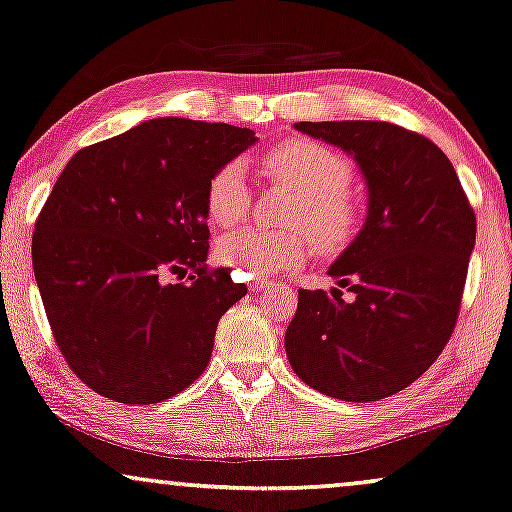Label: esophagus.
Here are the masks:
<instances>
[{
  "mask_svg": "<svg viewBox=\"0 0 512 512\" xmlns=\"http://www.w3.org/2000/svg\"><path fill=\"white\" fill-rule=\"evenodd\" d=\"M271 286V281L269 278H264V276H260V278H250V290L252 293H260V290H264V288H269Z\"/></svg>",
  "mask_w": 512,
  "mask_h": 512,
  "instance_id": "esophagus-1",
  "label": "esophagus"
}]
</instances>
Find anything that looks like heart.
Returning <instances> with one entry per match:
<instances>
[{
    "mask_svg": "<svg viewBox=\"0 0 512 512\" xmlns=\"http://www.w3.org/2000/svg\"><path fill=\"white\" fill-rule=\"evenodd\" d=\"M264 170L297 193L288 212L295 229L267 231L245 226L217 243L219 260L248 278L281 274L300 264L309 243L321 250H338L354 236L359 208L354 203L352 165L345 155L309 139H293L264 158ZM205 208L215 224L236 226L250 210V186L238 160L224 163L212 174L205 189ZM313 238L309 239L308 236Z\"/></svg>",
    "mask_w": 512,
    "mask_h": 512,
    "instance_id": "b5f03b06",
    "label": "heart"
}]
</instances>
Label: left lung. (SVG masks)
Here are the masks:
<instances>
[{"label": "left lung", "mask_w": 512, "mask_h": 512, "mask_svg": "<svg viewBox=\"0 0 512 512\" xmlns=\"http://www.w3.org/2000/svg\"><path fill=\"white\" fill-rule=\"evenodd\" d=\"M352 155L366 222L331 264L339 288L300 290L286 331L293 371L342 401H378L435 364L454 333L477 222L454 165L430 139L375 120L295 122Z\"/></svg>", "instance_id": "1"}]
</instances>
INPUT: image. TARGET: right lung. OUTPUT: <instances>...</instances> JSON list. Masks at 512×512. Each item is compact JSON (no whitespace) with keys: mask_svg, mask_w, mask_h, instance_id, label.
I'll list each match as a JSON object with an SVG mask.
<instances>
[{"mask_svg":"<svg viewBox=\"0 0 512 512\" xmlns=\"http://www.w3.org/2000/svg\"><path fill=\"white\" fill-rule=\"evenodd\" d=\"M255 141L226 122L155 118L77 151L56 179L32 269L58 349L101 397L158 404L205 371L219 319L248 293L205 264V189Z\"/></svg>","mask_w":512,"mask_h":512,"instance_id":"1","label":"right lung"}]
</instances>
